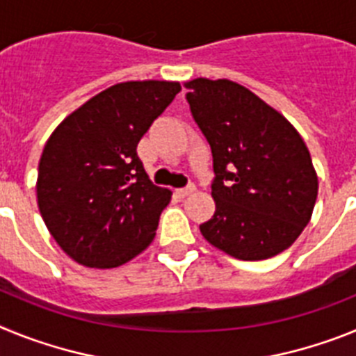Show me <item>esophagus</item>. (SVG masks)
Returning <instances> with one entry per match:
<instances>
[{
    "label": "esophagus",
    "instance_id": "34e87169",
    "mask_svg": "<svg viewBox=\"0 0 356 356\" xmlns=\"http://www.w3.org/2000/svg\"><path fill=\"white\" fill-rule=\"evenodd\" d=\"M194 191H196V185L191 184V185H187V187H184V188H178V191H176V194H178L180 197H185V196H188V194H193Z\"/></svg>",
    "mask_w": 356,
    "mask_h": 356
}]
</instances>
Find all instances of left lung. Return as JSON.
<instances>
[{"label":"left lung","mask_w":356,"mask_h":356,"mask_svg":"<svg viewBox=\"0 0 356 356\" xmlns=\"http://www.w3.org/2000/svg\"><path fill=\"white\" fill-rule=\"evenodd\" d=\"M185 87L216 175V212L200 225L201 235L238 260L282 253L308 225L317 197V175L301 135L235 81L196 78Z\"/></svg>","instance_id":"1"}]
</instances>
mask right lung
I'll return each mask as SVG.
<instances>
[{
	"label": "right lung",
	"mask_w": 356,
	"mask_h": 356,
	"mask_svg": "<svg viewBox=\"0 0 356 356\" xmlns=\"http://www.w3.org/2000/svg\"><path fill=\"white\" fill-rule=\"evenodd\" d=\"M180 90L176 81L114 85L65 118L44 146L40 216L81 266H122L155 238L171 191L153 185L137 144Z\"/></svg>",
	"instance_id": "add662e5"
}]
</instances>
